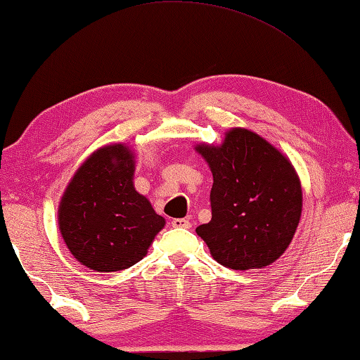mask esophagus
<instances>
[{"instance_id":"obj_1","label":"esophagus","mask_w":360,"mask_h":360,"mask_svg":"<svg viewBox=\"0 0 360 360\" xmlns=\"http://www.w3.org/2000/svg\"><path fill=\"white\" fill-rule=\"evenodd\" d=\"M172 225L176 229H191L192 224L187 221V219H173Z\"/></svg>"}]
</instances>
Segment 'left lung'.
I'll list each match as a JSON object with an SVG mask.
<instances>
[{"label":"left lung","mask_w":360,"mask_h":360,"mask_svg":"<svg viewBox=\"0 0 360 360\" xmlns=\"http://www.w3.org/2000/svg\"><path fill=\"white\" fill-rule=\"evenodd\" d=\"M195 150L212 173L208 224L197 235L212 259L231 270L265 268L289 248L302 216V184L294 165L265 138L243 127L221 144Z\"/></svg>","instance_id":"left-lung-1"}]
</instances>
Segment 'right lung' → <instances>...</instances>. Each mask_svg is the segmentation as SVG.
I'll return each mask as SVG.
<instances>
[{
  "instance_id": "add662e5",
  "label": "right lung",
  "mask_w": 360,
  "mask_h": 360,
  "mask_svg": "<svg viewBox=\"0 0 360 360\" xmlns=\"http://www.w3.org/2000/svg\"><path fill=\"white\" fill-rule=\"evenodd\" d=\"M135 152L114 143L92 152L66 186L58 229L84 266L100 273L125 270L141 260L165 227L148 198L136 192Z\"/></svg>"
}]
</instances>
